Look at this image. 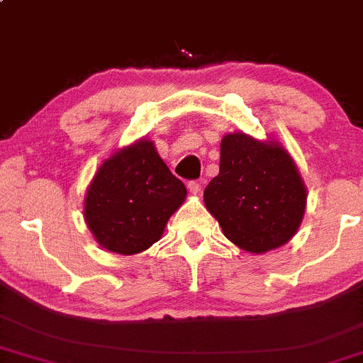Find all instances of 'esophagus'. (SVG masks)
<instances>
[{
	"instance_id": "obj_1",
	"label": "esophagus",
	"mask_w": 363,
	"mask_h": 363,
	"mask_svg": "<svg viewBox=\"0 0 363 363\" xmlns=\"http://www.w3.org/2000/svg\"><path fill=\"white\" fill-rule=\"evenodd\" d=\"M189 190H190V194H194V196H199L201 190H203V186H201L199 182H189Z\"/></svg>"
}]
</instances>
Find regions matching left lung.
Masks as SVG:
<instances>
[{
  "instance_id": "obj_1",
  "label": "left lung",
  "mask_w": 363,
  "mask_h": 363,
  "mask_svg": "<svg viewBox=\"0 0 363 363\" xmlns=\"http://www.w3.org/2000/svg\"><path fill=\"white\" fill-rule=\"evenodd\" d=\"M306 199L301 173L281 145L245 133L223 136L220 173L204 189V204L234 245L265 253L289 242Z\"/></svg>"
}]
</instances>
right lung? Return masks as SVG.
Segmentation results:
<instances>
[{
    "label": "right lung",
    "instance_id": "1",
    "mask_svg": "<svg viewBox=\"0 0 363 363\" xmlns=\"http://www.w3.org/2000/svg\"><path fill=\"white\" fill-rule=\"evenodd\" d=\"M185 197V185L164 164L155 145L140 140L101 164L85 196V222L108 252L136 255L162 238Z\"/></svg>",
    "mask_w": 363,
    "mask_h": 363
}]
</instances>
